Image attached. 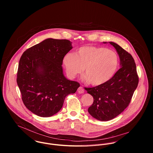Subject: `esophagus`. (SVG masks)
<instances>
[{
    "mask_svg": "<svg viewBox=\"0 0 153 153\" xmlns=\"http://www.w3.org/2000/svg\"><path fill=\"white\" fill-rule=\"evenodd\" d=\"M77 91H78V92L79 94H82V93L84 92V89L83 88V87H79L78 88Z\"/></svg>",
    "mask_w": 153,
    "mask_h": 153,
    "instance_id": "34e87169",
    "label": "esophagus"
}]
</instances>
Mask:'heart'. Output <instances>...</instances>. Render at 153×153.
<instances>
[{"label": "heart", "mask_w": 153, "mask_h": 153, "mask_svg": "<svg viewBox=\"0 0 153 153\" xmlns=\"http://www.w3.org/2000/svg\"><path fill=\"white\" fill-rule=\"evenodd\" d=\"M118 63L115 52L101 46L81 47L75 53H67L63 58V64L70 78H75L84 69L85 79L95 86L109 81L117 70Z\"/></svg>", "instance_id": "heart-1"}]
</instances>
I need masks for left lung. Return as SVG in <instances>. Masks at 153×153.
Here are the masks:
<instances>
[{
  "label": "left lung",
  "mask_w": 153,
  "mask_h": 153,
  "mask_svg": "<svg viewBox=\"0 0 153 153\" xmlns=\"http://www.w3.org/2000/svg\"><path fill=\"white\" fill-rule=\"evenodd\" d=\"M109 43L117 50L121 68L107 82L85 88L94 98L88 112L94 118L102 121L114 118L128 106L139 80L136 65L131 54L118 44Z\"/></svg>",
  "instance_id": "1"
}]
</instances>
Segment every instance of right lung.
Masks as SVG:
<instances>
[{"label": "right lung", "instance_id": "right-lung-1", "mask_svg": "<svg viewBox=\"0 0 153 153\" xmlns=\"http://www.w3.org/2000/svg\"><path fill=\"white\" fill-rule=\"evenodd\" d=\"M72 48L69 40L48 38L23 53L16 81L24 105L36 115L49 117L56 114L66 97L79 87L78 82L67 79L63 74V58Z\"/></svg>", "mask_w": 153, "mask_h": 153}]
</instances>
